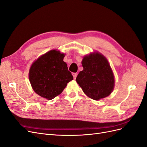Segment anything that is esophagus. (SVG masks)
I'll use <instances>...</instances> for the list:
<instances>
[{"label": "esophagus", "mask_w": 147, "mask_h": 147, "mask_svg": "<svg viewBox=\"0 0 147 147\" xmlns=\"http://www.w3.org/2000/svg\"><path fill=\"white\" fill-rule=\"evenodd\" d=\"M72 75L74 77V78L75 79L77 78V73H72Z\"/></svg>", "instance_id": "1"}]
</instances>
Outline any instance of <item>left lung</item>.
Wrapping results in <instances>:
<instances>
[{
	"label": "left lung",
	"mask_w": 147,
	"mask_h": 147,
	"mask_svg": "<svg viewBox=\"0 0 147 147\" xmlns=\"http://www.w3.org/2000/svg\"><path fill=\"white\" fill-rule=\"evenodd\" d=\"M83 70L76 78L77 83L90 98L98 100L109 96L114 88L112 70L104 56L98 52L83 57Z\"/></svg>",
	"instance_id": "obj_1"
}]
</instances>
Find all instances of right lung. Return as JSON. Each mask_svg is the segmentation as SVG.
<instances>
[{
	"instance_id": "add662e5",
	"label": "right lung",
	"mask_w": 147,
	"mask_h": 147,
	"mask_svg": "<svg viewBox=\"0 0 147 147\" xmlns=\"http://www.w3.org/2000/svg\"><path fill=\"white\" fill-rule=\"evenodd\" d=\"M65 55L53 50L41 56L31 65L29 78L34 91L48 100L59 95L74 77L63 61Z\"/></svg>"
}]
</instances>
